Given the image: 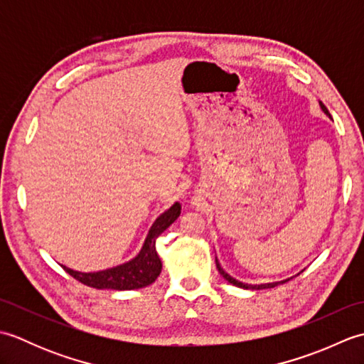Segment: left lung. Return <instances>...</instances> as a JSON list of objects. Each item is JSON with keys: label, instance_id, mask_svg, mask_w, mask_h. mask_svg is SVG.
<instances>
[{"label": "left lung", "instance_id": "8db88e82", "mask_svg": "<svg viewBox=\"0 0 364 364\" xmlns=\"http://www.w3.org/2000/svg\"><path fill=\"white\" fill-rule=\"evenodd\" d=\"M319 105H321V107H322V111L326 112L327 115H330L328 114V109L326 106H323V103L322 102H319ZM215 266H218V270L220 272V275L225 278V280L228 282V283H231V284H235V286H237V288H244V289H267V288H275V286L278 284V283H266V284H245V283H242V282H239V280H236V278H233L231 275H228L225 270H223L222 267H220V264H219V261H218V257H215ZM286 282V280H284ZM280 283H283V282H280Z\"/></svg>", "mask_w": 364, "mask_h": 364}]
</instances>
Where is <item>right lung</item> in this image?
Segmentation results:
<instances>
[{
	"instance_id": "1",
	"label": "right lung",
	"mask_w": 364,
	"mask_h": 364,
	"mask_svg": "<svg viewBox=\"0 0 364 364\" xmlns=\"http://www.w3.org/2000/svg\"><path fill=\"white\" fill-rule=\"evenodd\" d=\"M180 213V203H175L173 206H170V210L162 213L159 218L154 220L149 235H146L142 250L139 252L136 258L125 262V264L89 274L78 272V270L68 269L65 266L63 267L67 274H70L76 280L95 289L131 291L145 288V286H149L156 280L162 269V262L156 253V239L162 231L172 225L178 219Z\"/></svg>"
}]
</instances>
